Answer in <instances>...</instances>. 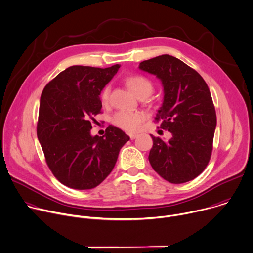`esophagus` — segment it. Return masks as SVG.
I'll use <instances>...</instances> for the list:
<instances>
[{"mask_svg":"<svg viewBox=\"0 0 253 253\" xmlns=\"http://www.w3.org/2000/svg\"><path fill=\"white\" fill-rule=\"evenodd\" d=\"M128 135H129L130 139H134V138H136V137H137V134H136V133H132V132H129V133H128Z\"/></svg>","mask_w":253,"mask_h":253,"instance_id":"1","label":"esophagus"}]
</instances>
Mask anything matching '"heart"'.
I'll list each match as a JSON object with an SVG mask.
<instances>
[{
    "mask_svg": "<svg viewBox=\"0 0 253 253\" xmlns=\"http://www.w3.org/2000/svg\"><path fill=\"white\" fill-rule=\"evenodd\" d=\"M126 84L129 88V90L137 97V98H146L149 96L154 90V84L149 79L142 75H132L126 79ZM110 93L111 87L110 85H106L102 92H100V102L103 105H108L110 102ZM145 115L141 112H126L121 111L118 112L114 118L113 123L127 131H134L137 129L138 125L144 120Z\"/></svg>",
    "mask_w": 253,
    "mask_h": 253,
    "instance_id": "obj_1",
    "label": "heart"
}]
</instances>
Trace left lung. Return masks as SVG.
Listing matches in <instances>:
<instances>
[{"mask_svg":"<svg viewBox=\"0 0 253 253\" xmlns=\"http://www.w3.org/2000/svg\"><path fill=\"white\" fill-rule=\"evenodd\" d=\"M138 69L162 82L164 99L155 120L171 133L168 141L150 134V166L171 183L192 180L205 170L212 151L216 114L210 88L196 71L169 55L143 61Z\"/></svg>","mask_w":253,"mask_h":253,"instance_id":"obj_1","label":"left lung"}]
</instances>
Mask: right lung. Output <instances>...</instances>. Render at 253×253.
Instances as JSON below:
<instances>
[{
    "mask_svg": "<svg viewBox=\"0 0 253 253\" xmlns=\"http://www.w3.org/2000/svg\"><path fill=\"white\" fill-rule=\"evenodd\" d=\"M72 66L43 88L37 135L46 164L63 184L90 189L112 172L129 136L109 126L103 136L91 135V121L102 112L99 94L120 69Z\"/></svg>",
    "mask_w": 253,
    "mask_h": 253,
    "instance_id": "obj_1",
    "label": "right lung"
}]
</instances>
